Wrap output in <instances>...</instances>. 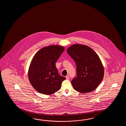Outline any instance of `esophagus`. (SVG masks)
<instances>
[{"mask_svg": "<svg viewBox=\"0 0 126 126\" xmlns=\"http://www.w3.org/2000/svg\"><path fill=\"white\" fill-rule=\"evenodd\" d=\"M66 78L67 80H69V76L68 75H67V76H66Z\"/></svg>", "mask_w": 126, "mask_h": 126, "instance_id": "obj_1", "label": "esophagus"}]
</instances>
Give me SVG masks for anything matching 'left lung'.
<instances>
[{"mask_svg": "<svg viewBox=\"0 0 126 126\" xmlns=\"http://www.w3.org/2000/svg\"><path fill=\"white\" fill-rule=\"evenodd\" d=\"M67 51L77 66V77L71 81L74 89L82 93L94 91L104 76V68L98 54L90 47L81 44L73 45Z\"/></svg>", "mask_w": 126, "mask_h": 126, "instance_id": "8db88e82", "label": "left lung"}]
</instances>
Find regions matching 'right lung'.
Here are the masks:
<instances>
[{
  "instance_id": "right-lung-1",
  "label": "right lung",
  "mask_w": 126,
  "mask_h": 126,
  "mask_svg": "<svg viewBox=\"0 0 126 126\" xmlns=\"http://www.w3.org/2000/svg\"><path fill=\"white\" fill-rule=\"evenodd\" d=\"M64 49V47L59 45L46 46L33 57L28 76L30 82L39 93L50 95L60 90L66 78L59 74L55 63Z\"/></svg>"
}]
</instances>
